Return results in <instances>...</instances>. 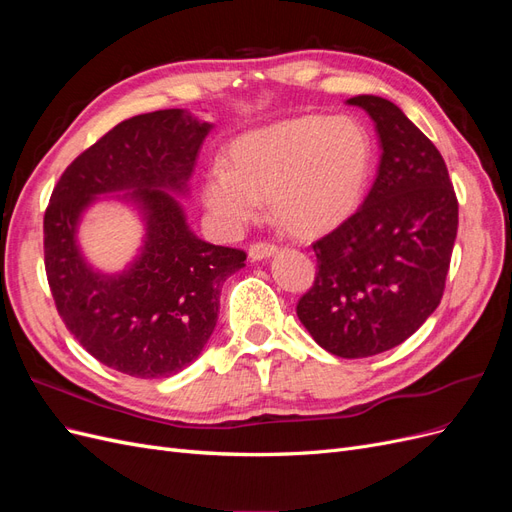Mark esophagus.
I'll use <instances>...</instances> for the list:
<instances>
[{
  "mask_svg": "<svg viewBox=\"0 0 512 512\" xmlns=\"http://www.w3.org/2000/svg\"><path fill=\"white\" fill-rule=\"evenodd\" d=\"M277 254V245L273 243H254L250 247V258L252 260H267Z\"/></svg>",
  "mask_w": 512,
  "mask_h": 512,
  "instance_id": "1",
  "label": "esophagus"
}]
</instances>
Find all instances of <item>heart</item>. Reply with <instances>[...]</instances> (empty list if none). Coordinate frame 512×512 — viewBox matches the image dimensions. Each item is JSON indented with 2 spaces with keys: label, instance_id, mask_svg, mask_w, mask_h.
<instances>
[{
  "label": "heart",
  "instance_id": "obj_1",
  "mask_svg": "<svg viewBox=\"0 0 512 512\" xmlns=\"http://www.w3.org/2000/svg\"><path fill=\"white\" fill-rule=\"evenodd\" d=\"M371 158V138L354 117H294L241 134L230 145V166H209L203 200L228 232L256 220L265 198L292 230L318 232L359 207Z\"/></svg>",
  "mask_w": 512,
  "mask_h": 512
}]
</instances>
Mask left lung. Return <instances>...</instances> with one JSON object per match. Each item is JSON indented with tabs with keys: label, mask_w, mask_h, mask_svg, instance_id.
Wrapping results in <instances>:
<instances>
[{
	"label": "left lung",
	"mask_w": 512,
	"mask_h": 512,
	"mask_svg": "<svg viewBox=\"0 0 512 512\" xmlns=\"http://www.w3.org/2000/svg\"><path fill=\"white\" fill-rule=\"evenodd\" d=\"M374 119L380 164L363 205L312 247L316 282L297 316L314 342L342 359L391 350L440 305L459 205L446 164L391 100L356 96Z\"/></svg>",
	"instance_id": "1"
}]
</instances>
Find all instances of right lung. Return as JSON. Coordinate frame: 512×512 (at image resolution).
<instances>
[{"instance_id":"add662e5","label":"right lung","mask_w":512,"mask_h":512,"mask_svg":"<svg viewBox=\"0 0 512 512\" xmlns=\"http://www.w3.org/2000/svg\"><path fill=\"white\" fill-rule=\"evenodd\" d=\"M213 123L183 108L121 121L76 158L44 213V267L66 329L102 365L168 378L196 361L220 312L226 277L245 252L194 235L181 203ZM106 195L130 204L144 243L129 267L104 274L84 258L78 228Z\"/></svg>"}]
</instances>
